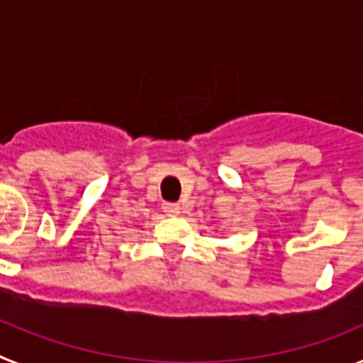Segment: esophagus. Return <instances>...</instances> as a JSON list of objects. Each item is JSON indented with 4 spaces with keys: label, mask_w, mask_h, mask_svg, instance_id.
I'll return each instance as SVG.
<instances>
[{
    "label": "esophagus",
    "mask_w": 363,
    "mask_h": 363,
    "mask_svg": "<svg viewBox=\"0 0 363 363\" xmlns=\"http://www.w3.org/2000/svg\"><path fill=\"white\" fill-rule=\"evenodd\" d=\"M162 207L163 213H165L167 216H178V214L182 213V207H179V203H176V201H165Z\"/></svg>",
    "instance_id": "obj_1"
}]
</instances>
